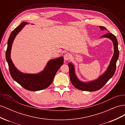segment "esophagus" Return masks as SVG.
I'll return each mask as SVG.
<instances>
[{
  "label": "esophagus",
  "mask_w": 125,
  "mask_h": 125,
  "mask_svg": "<svg viewBox=\"0 0 125 125\" xmlns=\"http://www.w3.org/2000/svg\"><path fill=\"white\" fill-rule=\"evenodd\" d=\"M71 55L69 53H67V54L64 55V56H63V58L65 61L69 60L71 58Z\"/></svg>",
  "instance_id": "obj_1"
}]
</instances>
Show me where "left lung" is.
<instances>
[{
  "label": "left lung",
  "instance_id": "8db88e82",
  "mask_svg": "<svg viewBox=\"0 0 125 125\" xmlns=\"http://www.w3.org/2000/svg\"><path fill=\"white\" fill-rule=\"evenodd\" d=\"M101 31L107 30L104 26H99ZM109 32V31H108ZM101 37L107 38L111 40L114 46V54L106 70L95 80L84 82L80 80L75 73L74 65L71 62H69L68 66L69 68V77L71 82L75 88L85 91H96L101 89L107 82L114 75L116 70V62L118 59L119 51L118 48V41L116 36L110 33L102 36Z\"/></svg>",
  "mask_w": 125,
  "mask_h": 125
}]
</instances>
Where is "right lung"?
<instances>
[{
    "label": "right lung",
    "mask_w": 125,
    "mask_h": 125,
    "mask_svg": "<svg viewBox=\"0 0 125 125\" xmlns=\"http://www.w3.org/2000/svg\"><path fill=\"white\" fill-rule=\"evenodd\" d=\"M28 24L27 22H23L10 34L7 44L6 59L8 64L11 76L13 80L26 90L37 91L46 89L51 84L56 73L63 63V57L61 56L50 59L44 69L39 73H26L19 70L11 58V48L18 34Z\"/></svg>",
    "instance_id": "1"
}]
</instances>
